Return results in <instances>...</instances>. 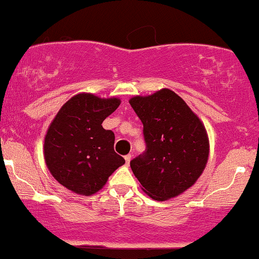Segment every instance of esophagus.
I'll return each mask as SVG.
<instances>
[{"mask_svg":"<svg viewBox=\"0 0 259 259\" xmlns=\"http://www.w3.org/2000/svg\"><path fill=\"white\" fill-rule=\"evenodd\" d=\"M124 159H125V164L129 165L130 160H132V154H126L125 157H124Z\"/></svg>","mask_w":259,"mask_h":259,"instance_id":"esophagus-1","label":"esophagus"}]
</instances>
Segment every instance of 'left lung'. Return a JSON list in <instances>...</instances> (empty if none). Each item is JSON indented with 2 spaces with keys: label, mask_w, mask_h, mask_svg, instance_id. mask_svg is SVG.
<instances>
[{
  "label": "left lung",
  "mask_w": 259,
  "mask_h": 259,
  "mask_svg": "<svg viewBox=\"0 0 259 259\" xmlns=\"http://www.w3.org/2000/svg\"><path fill=\"white\" fill-rule=\"evenodd\" d=\"M143 124L146 149L130 161L143 192L166 200L192 187L208 158L206 130L179 95L161 89L130 100Z\"/></svg>",
  "instance_id": "1"
}]
</instances>
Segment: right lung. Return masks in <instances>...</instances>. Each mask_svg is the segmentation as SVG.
Segmentation results:
<instances>
[{
    "label": "right lung",
    "instance_id": "1",
    "mask_svg": "<svg viewBox=\"0 0 259 259\" xmlns=\"http://www.w3.org/2000/svg\"><path fill=\"white\" fill-rule=\"evenodd\" d=\"M120 101L92 94L73 96L60 108L45 140V159L60 185L77 194H94L125 160L114 152V134L102 121Z\"/></svg>",
    "mask_w": 259,
    "mask_h": 259
}]
</instances>
